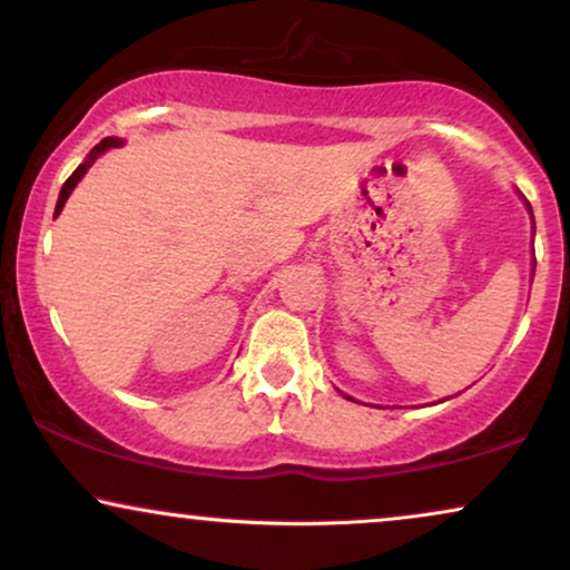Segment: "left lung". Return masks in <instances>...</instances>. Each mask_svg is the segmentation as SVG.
Masks as SVG:
<instances>
[{"label": "left lung", "mask_w": 570, "mask_h": 570, "mask_svg": "<svg viewBox=\"0 0 570 570\" xmlns=\"http://www.w3.org/2000/svg\"><path fill=\"white\" fill-rule=\"evenodd\" d=\"M525 205H529V202H525ZM529 213H531V207H529ZM537 265V263H534Z\"/></svg>", "instance_id": "8db88e82"}]
</instances>
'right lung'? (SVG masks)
Listing matches in <instances>:
<instances>
[{"instance_id": "add662e5", "label": "right lung", "mask_w": 570, "mask_h": 570, "mask_svg": "<svg viewBox=\"0 0 570 570\" xmlns=\"http://www.w3.org/2000/svg\"><path fill=\"white\" fill-rule=\"evenodd\" d=\"M120 144H124V141H120V139H112V136H107V139H102V141H99V144H97V147H94V149H91V153H89V157H86V160H83L81 165H78V168L73 170V176H70V178H68V181H65V184H62V189H60V199H57V207H55V218H57V215H60V213H62V205H65V199H68V197H70V191H73V189H76V184H78V181H81V178H83V173L91 168V165H94V160H97V157H99V155H102V153H107V149H112V147H120Z\"/></svg>"}]
</instances>
